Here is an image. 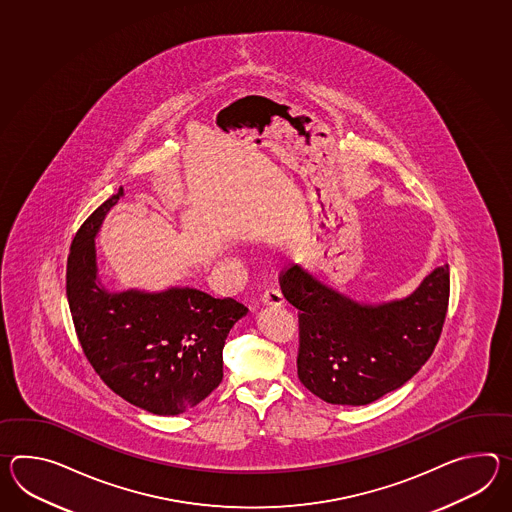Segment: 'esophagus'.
Masks as SVG:
<instances>
[{"label": "esophagus", "instance_id": "esophagus-1", "mask_svg": "<svg viewBox=\"0 0 512 512\" xmlns=\"http://www.w3.org/2000/svg\"><path fill=\"white\" fill-rule=\"evenodd\" d=\"M262 303L268 307H281L284 305V297L279 288H268L262 296Z\"/></svg>", "mask_w": 512, "mask_h": 512}]
</instances>
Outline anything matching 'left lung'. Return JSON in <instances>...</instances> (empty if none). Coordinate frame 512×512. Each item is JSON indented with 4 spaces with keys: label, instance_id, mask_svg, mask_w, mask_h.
I'll use <instances>...</instances> for the list:
<instances>
[{
    "label": "left lung",
    "instance_id": "1",
    "mask_svg": "<svg viewBox=\"0 0 512 512\" xmlns=\"http://www.w3.org/2000/svg\"><path fill=\"white\" fill-rule=\"evenodd\" d=\"M281 290L299 310L301 384L329 404L365 406L404 386L432 356L450 268H435L408 297L376 305L340 294L297 264L281 275Z\"/></svg>",
    "mask_w": 512,
    "mask_h": 512
}]
</instances>
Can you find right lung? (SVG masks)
Masks as SVG:
<instances>
[{
  "label": "right lung",
  "mask_w": 512,
  "mask_h": 512,
  "mask_svg": "<svg viewBox=\"0 0 512 512\" xmlns=\"http://www.w3.org/2000/svg\"><path fill=\"white\" fill-rule=\"evenodd\" d=\"M121 196L123 187L86 218L71 242V318L82 351L106 386L148 413L180 415L222 382L224 343L248 308L189 286L108 292L99 281L95 237Z\"/></svg>",
  "instance_id": "right-lung-1"
}]
</instances>
